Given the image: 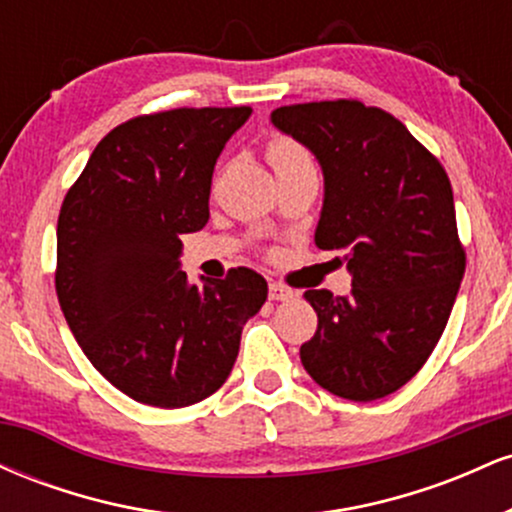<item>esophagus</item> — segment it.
Listing matches in <instances>:
<instances>
[{
	"instance_id": "obj_1",
	"label": "esophagus",
	"mask_w": 512,
	"mask_h": 512,
	"mask_svg": "<svg viewBox=\"0 0 512 512\" xmlns=\"http://www.w3.org/2000/svg\"><path fill=\"white\" fill-rule=\"evenodd\" d=\"M296 296L291 289H286V286L281 284H269V298L272 301H291V298Z\"/></svg>"
}]
</instances>
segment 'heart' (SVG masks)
<instances>
[{
  "mask_svg": "<svg viewBox=\"0 0 512 512\" xmlns=\"http://www.w3.org/2000/svg\"><path fill=\"white\" fill-rule=\"evenodd\" d=\"M267 158L276 173H279V170H286V168L308 166L310 163L308 151H305L301 144L293 142V139H289V137H274L267 146Z\"/></svg>",
  "mask_w": 512,
  "mask_h": 512,
  "instance_id": "b5f03b06",
  "label": "heart"
}]
</instances>
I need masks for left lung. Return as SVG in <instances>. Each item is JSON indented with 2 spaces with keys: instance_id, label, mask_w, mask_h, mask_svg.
I'll use <instances>...</instances> for the list:
<instances>
[{
  "instance_id": "left-lung-1",
  "label": "left lung",
  "mask_w": 512,
  "mask_h": 512,
  "mask_svg": "<svg viewBox=\"0 0 512 512\" xmlns=\"http://www.w3.org/2000/svg\"><path fill=\"white\" fill-rule=\"evenodd\" d=\"M272 125L320 163L315 245L351 274L349 296L305 291L317 332L303 368L351 402L392 395L436 349L464 276L448 175L397 117L358 101L284 105Z\"/></svg>"
}]
</instances>
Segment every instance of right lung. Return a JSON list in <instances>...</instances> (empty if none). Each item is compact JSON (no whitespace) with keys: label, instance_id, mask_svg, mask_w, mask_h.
<instances>
[{"label":"right lung","instance_id":"obj_1","mask_svg":"<svg viewBox=\"0 0 512 512\" xmlns=\"http://www.w3.org/2000/svg\"><path fill=\"white\" fill-rule=\"evenodd\" d=\"M252 108H178L105 134L62 202L57 298L93 368L134 402L190 407L231 375L267 281L190 284L182 233L209 221L216 158Z\"/></svg>","mask_w":512,"mask_h":512}]
</instances>
